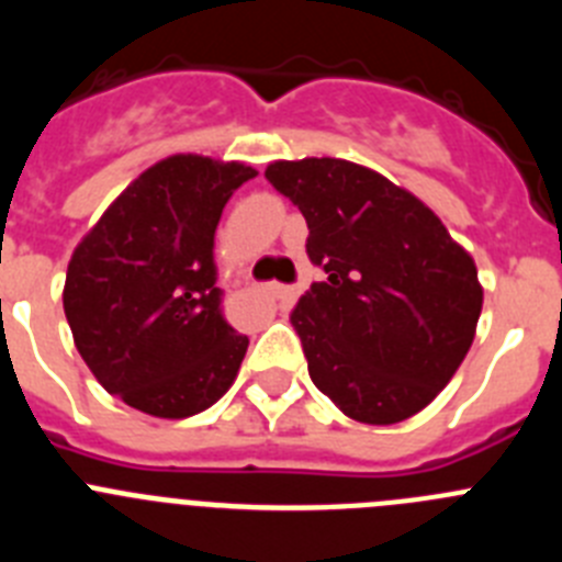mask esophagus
<instances>
[{
    "mask_svg": "<svg viewBox=\"0 0 562 562\" xmlns=\"http://www.w3.org/2000/svg\"><path fill=\"white\" fill-rule=\"evenodd\" d=\"M265 292L276 301H292L295 297V286H284V284H267Z\"/></svg>",
    "mask_w": 562,
    "mask_h": 562,
    "instance_id": "34e87169",
    "label": "esophagus"
}]
</instances>
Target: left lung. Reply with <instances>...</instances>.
Returning <instances> with one entry per match:
<instances>
[{
	"mask_svg": "<svg viewBox=\"0 0 562 562\" xmlns=\"http://www.w3.org/2000/svg\"><path fill=\"white\" fill-rule=\"evenodd\" d=\"M265 177L304 213L306 252L324 272L290 315L317 391L362 425L419 414L473 346L484 304L473 256L366 166L276 160Z\"/></svg>",
	"mask_w": 562,
	"mask_h": 562,
	"instance_id": "obj_1",
	"label": "left lung"
}]
</instances>
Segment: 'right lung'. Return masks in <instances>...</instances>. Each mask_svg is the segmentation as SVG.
<instances>
[{
	"label": "right lung",
	"instance_id": "obj_1",
	"mask_svg": "<svg viewBox=\"0 0 562 562\" xmlns=\"http://www.w3.org/2000/svg\"><path fill=\"white\" fill-rule=\"evenodd\" d=\"M245 162L173 154L154 162L78 241L64 315L109 394L160 419L225 396L247 335L222 315L213 236L227 200L256 177Z\"/></svg>",
	"mask_w": 562,
	"mask_h": 562
}]
</instances>
